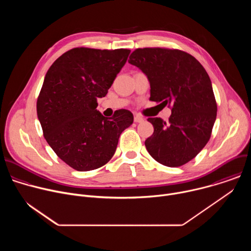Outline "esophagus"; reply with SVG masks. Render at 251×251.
Segmentation results:
<instances>
[{
  "label": "esophagus",
  "mask_w": 251,
  "mask_h": 251,
  "mask_svg": "<svg viewBox=\"0 0 251 251\" xmlns=\"http://www.w3.org/2000/svg\"><path fill=\"white\" fill-rule=\"evenodd\" d=\"M144 121V118H143L142 116H140V115H135L134 116V122H136V123H141V122H143Z\"/></svg>",
  "instance_id": "obj_1"
}]
</instances>
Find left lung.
<instances>
[{
	"mask_svg": "<svg viewBox=\"0 0 251 251\" xmlns=\"http://www.w3.org/2000/svg\"><path fill=\"white\" fill-rule=\"evenodd\" d=\"M150 81V100L169 104V122L148 118L154 133L145 141L149 154L167 167L193 160L206 145L218 106L209 76L190 53L165 48L135 50L128 60Z\"/></svg>",
	"mask_w": 251,
	"mask_h": 251,
	"instance_id": "left-lung-1",
	"label": "left lung"
}]
</instances>
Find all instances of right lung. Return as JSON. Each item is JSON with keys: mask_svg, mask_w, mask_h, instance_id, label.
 Returning a JSON list of instances; mask_svg holds the SVG:
<instances>
[{"mask_svg": "<svg viewBox=\"0 0 251 251\" xmlns=\"http://www.w3.org/2000/svg\"><path fill=\"white\" fill-rule=\"evenodd\" d=\"M130 50L75 48L50 67L37 101L44 136L69 167L85 172L113 157L121 133L132 125L126 109L104 117L97 99L104 97L124 66Z\"/></svg>", "mask_w": 251, "mask_h": 251, "instance_id": "1", "label": "right lung"}]
</instances>
